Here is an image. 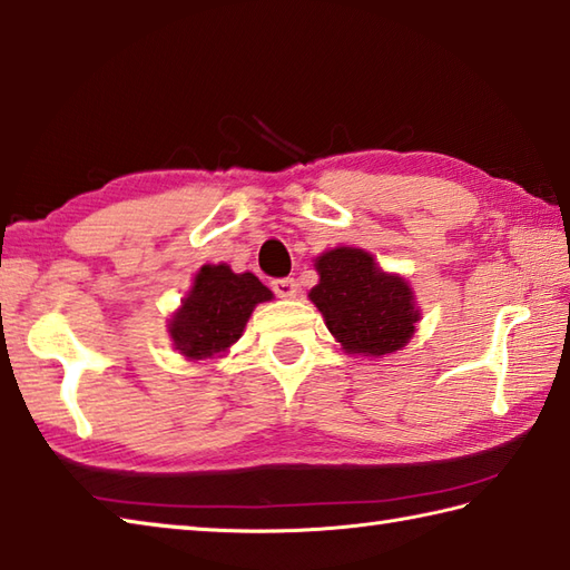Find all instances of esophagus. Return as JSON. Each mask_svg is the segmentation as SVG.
<instances>
[{
  "instance_id": "obj_1",
  "label": "esophagus",
  "mask_w": 570,
  "mask_h": 570,
  "mask_svg": "<svg viewBox=\"0 0 570 570\" xmlns=\"http://www.w3.org/2000/svg\"><path fill=\"white\" fill-rule=\"evenodd\" d=\"M273 289H275V295L283 299L297 297V283L293 281V277H281V281H273Z\"/></svg>"
}]
</instances>
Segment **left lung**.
I'll list each match as a JSON object with an SVG mask.
<instances>
[{
  "mask_svg": "<svg viewBox=\"0 0 570 570\" xmlns=\"http://www.w3.org/2000/svg\"><path fill=\"white\" fill-rule=\"evenodd\" d=\"M320 283L309 299L342 350L381 358L413 340L421 307L403 275L386 273L364 248L336 246L315 258Z\"/></svg>",
  "mask_w": 570,
  "mask_h": 570,
  "instance_id": "8db88e82",
  "label": "left lung"
}]
</instances>
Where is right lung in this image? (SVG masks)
Listing matches in <instances>:
<instances>
[{
	"label": "right lung",
	"mask_w": 570,
	"mask_h": 570,
	"mask_svg": "<svg viewBox=\"0 0 570 570\" xmlns=\"http://www.w3.org/2000/svg\"><path fill=\"white\" fill-rule=\"evenodd\" d=\"M271 299L273 293L253 273H234L226 263H206L167 322L171 346L187 362L224 356L240 340L253 309Z\"/></svg>",
	"instance_id": "1"
}]
</instances>
